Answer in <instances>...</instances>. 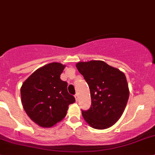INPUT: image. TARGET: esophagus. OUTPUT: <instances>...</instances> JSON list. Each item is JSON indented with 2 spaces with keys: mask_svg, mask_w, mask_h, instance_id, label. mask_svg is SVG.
<instances>
[{
  "mask_svg": "<svg viewBox=\"0 0 155 155\" xmlns=\"http://www.w3.org/2000/svg\"><path fill=\"white\" fill-rule=\"evenodd\" d=\"M74 97H75V99H76V101H78V99H79V94H76Z\"/></svg>",
  "mask_w": 155,
  "mask_h": 155,
  "instance_id": "1",
  "label": "esophagus"
}]
</instances>
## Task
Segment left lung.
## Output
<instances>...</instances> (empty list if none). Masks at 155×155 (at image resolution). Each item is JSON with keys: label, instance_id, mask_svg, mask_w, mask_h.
<instances>
[{"label": "left lung", "instance_id": "1", "mask_svg": "<svg viewBox=\"0 0 155 155\" xmlns=\"http://www.w3.org/2000/svg\"><path fill=\"white\" fill-rule=\"evenodd\" d=\"M76 68L88 85L91 98L90 109L82 110L84 119L95 129L110 127L121 116L129 98L125 75L103 61L79 62Z\"/></svg>", "mask_w": 155, "mask_h": 155}]
</instances>
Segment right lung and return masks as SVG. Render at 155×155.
I'll return each mask as SVG.
<instances>
[{
    "mask_svg": "<svg viewBox=\"0 0 155 155\" xmlns=\"http://www.w3.org/2000/svg\"><path fill=\"white\" fill-rule=\"evenodd\" d=\"M65 65L53 62L37 69L21 87L23 108L33 121L51 127L67 115L68 106L76 101L68 91V82L61 79Z\"/></svg>",
    "mask_w": 155,
    "mask_h": 155,
    "instance_id": "add662e5",
    "label": "right lung"
}]
</instances>
